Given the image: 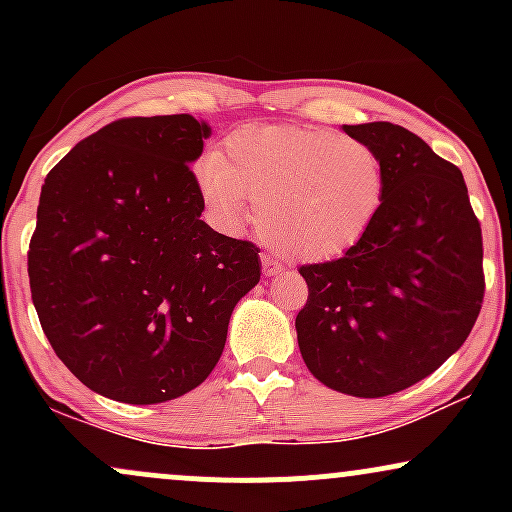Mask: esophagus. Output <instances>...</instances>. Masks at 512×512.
<instances>
[{"mask_svg": "<svg viewBox=\"0 0 512 512\" xmlns=\"http://www.w3.org/2000/svg\"><path fill=\"white\" fill-rule=\"evenodd\" d=\"M262 269H264V276H276L284 267H281V262L276 260L274 255L264 252V255H262Z\"/></svg>", "mask_w": 512, "mask_h": 512, "instance_id": "34e87169", "label": "esophagus"}]
</instances>
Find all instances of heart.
<instances>
[{"label":"heart","instance_id":"1","mask_svg":"<svg viewBox=\"0 0 512 512\" xmlns=\"http://www.w3.org/2000/svg\"><path fill=\"white\" fill-rule=\"evenodd\" d=\"M199 192L226 231L260 226L298 262L337 260L378 221L387 168L375 146L317 127H240L199 158Z\"/></svg>","mask_w":512,"mask_h":512}]
</instances>
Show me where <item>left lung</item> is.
<instances>
[{
    "label": "left lung",
    "instance_id": "left-lung-1",
    "mask_svg": "<svg viewBox=\"0 0 512 512\" xmlns=\"http://www.w3.org/2000/svg\"><path fill=\"white\" fill-rule=\"evenodd\" d=\"M380 151L387 199L339 260L303 264L298 346L322 385L387 397L443 366L484 303V245L460 168L392 122L344 125Z\"/></svg>",
    "mask_w": 512,
    "mask_h": 512
}]
</instances>
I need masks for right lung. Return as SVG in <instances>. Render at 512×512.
<instances>
[{
    "instance_id": "1",
    "label": "right lung",
    "mask_w": 512,
    "mask_h": 512,
    "mask_svg": "<svg viewBox=\"0 0 512 512\" xmlns=\"http://www.w3.org/2000/svg\"><path fill=\"white\" fill-rule=\"evenodd\" d=\"M211 127L122 117L81 139L40 190L28 279L45 337L98 395L158 404L209 378L260 248L216 233L190 163Z\"/></svg>"
}]
</instances>
